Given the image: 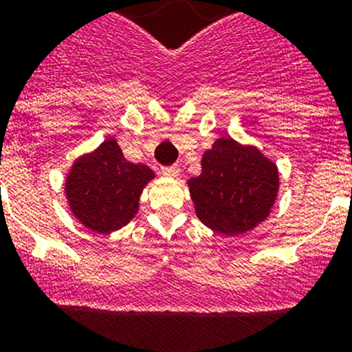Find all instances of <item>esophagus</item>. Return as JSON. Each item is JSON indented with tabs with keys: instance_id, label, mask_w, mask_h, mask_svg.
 Segmentation results:
<instances>
[{
	"instance_id": "esophagus-1",
	"label": "esophagus",
	"mask_w": 352,
	"mask_h": 352,
	"mask_svg": "<svg viewBox=\"0 0 352 352\" xmlns=\"http://www.w3.org/2000/svg\"><path fill=\"white\" fill-rule=\"evenodd\" d=\"M161 172H163V175L175 179V177H179V173H180V166L179 164H170V166L161 168Z\"/></svg>"
}]
</instances>
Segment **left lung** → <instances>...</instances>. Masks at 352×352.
Wrapping results in <instances>:
<instances>
[{"label":"left lung","instance_id":"8db88e82","mask_svg":"<svg viewBox=\"0 0 352 352\" xmlns=\"http://www.w3.org/2000/svg\"><path fill=\"white\" fill-rule=\"evenodd\" d=\"M188 186L198 219L218 234L237 235L269 216L278 170L255 146L219 138L201 157V173Z\"/></svg>","mask_w":352,"mask_h":352}]
</instances>
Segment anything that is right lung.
<instances>
[{"label": "right lung", "instance_id": "obj_1", "mask_svg": "<svg viewBox=\"0 0 352 352\" xmlns=\"http://www.w3.org/2000/svg\"><path fill=\"white\" fill-rule=\"evenodd\" d=\"M152 179L151 168L127 161L118 143L109 138L72 164L65 182L67 200L85 227L109 234L134 218L140 195Z\"/></svg>", "mask_w": 352, "mask_h": 352}]
</instances>
